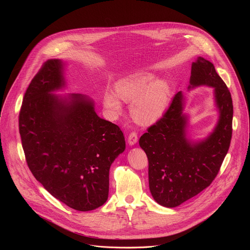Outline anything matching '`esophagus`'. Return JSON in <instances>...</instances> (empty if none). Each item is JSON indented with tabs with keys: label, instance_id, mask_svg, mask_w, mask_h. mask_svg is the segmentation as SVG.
I'll list each match as a JSON object with an SVG mask.
<instances>
[{
	"label": "esophagus",
	"instance_id": "obj_1",
	"mask_svg": "<svg viewBox=\"0 0 250 250\" xmlns=\"http://www.w3.org/2000/svg\"><path fill=\"white\" fill-rule=\"evenodd\" d=\"M137 139H138V136H137V133L135 131H131L129 134H128V137H127V142L129 146H133L135 145L137 142Z\"/></svg>",
	"mask_w": 250,
	"mask_h": 250
}]
</instances>
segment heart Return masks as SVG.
I'll use <instances>...</instances> for the list:
<instances>
[{
	"label": "heart",
	"instance_id": "heart-1",
	"mask_svg": "<svg viewBox=\"0 0 250 250\" xmlns=\"http://www.w3.org/2000/svg\"><path fill=\"white\" fill-rule=\"evenodd\" d=\"M117 92L108 89L103 97L105 109L113 116L122 112L121 99L133 102L131 115L141 125H150L159 120L167 109L170 96L165 81H155L149 74H136L118 82Z\"/></svg>",
	"mask_w": 250,
	"mask_h": 250
}]
</instances>
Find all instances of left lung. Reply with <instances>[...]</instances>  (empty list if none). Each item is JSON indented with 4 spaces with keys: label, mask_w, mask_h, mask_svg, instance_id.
<instances>
[{
    "label": "left lung",
    "mask_w": 250,
    "mask_h": 250,
    "mask_svg": "<svg viewBox=\"0 0 250 250\" xmlns=\"http://www.w3.org/2000/svg\"><path fill=\"white\" fill-rule=\"evenodd\" d=\"M190 87L215 89L220 110L218 125L206 140L191 145L186 139L183 96L178 92L165 114L139 138L148 159L149 189L161 206L174 208L208 187L229 151L232 134L233 105L229 90L215 66L203 57L192 64Z\"/></svg>",
    "instance_id": "obj_1"
}]
</instances>
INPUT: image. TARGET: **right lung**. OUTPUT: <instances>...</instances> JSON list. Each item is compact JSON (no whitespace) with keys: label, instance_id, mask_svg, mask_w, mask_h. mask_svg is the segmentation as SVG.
I'll list each match as a JSON object with an SVG mask.
<instances>
[{"label":"right lung","instance_id":"add662e5","mask_svg":"<svg viewBox=\"0 0 250 250\" xmlns=\"http://www.w3.org/2000/svg\"><path fill=\"white\" fill-rule=\"evenodd\" d=\"M62 69L60 60L49 59L28 85L19 115L21 146L35 179L68 207L87 211L108 200L110 167L125 140L87 97L50 94L64 86Z\"/></svg>","mask_w":250,"mask_h":250}]
</instances>
